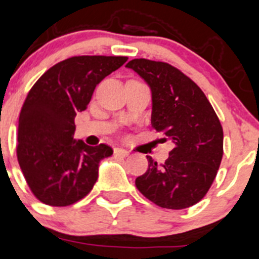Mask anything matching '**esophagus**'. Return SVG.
Returning <instances> with one entry per match:
<instances>
[{
    "mask_svg": "<svg viewBox=\"0 0 259 259\" xmlns=\"http://www.w3.org/2000/svg\"><path fill=\"white\" fill-rule=\"evenodd\" d=\"M113 153H115L116 156H120V157H127V156H129V152H127L126 149H124V148H115Z\"/></svg>",
    "mask_w": 259,
    "mask_h": 259,
    "instance_id": "esophagus-1",
    "label": "esophagus"
}]
</instances>
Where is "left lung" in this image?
Here are the masks:
<instances>
[{
  "instance_id": "8db88e82",
  "label": "left lung",
  "mask_w": 259,
  "mask_h": 259,
  "mask_svg": "<svg viewBox=\"0 0 259 259\" xmlns=\"http://www.w3.org/2000/svg\"><path fill=\"white\" fill-rule=\"evenodd\" d=\"M126 67L151 89L152 126L175 146L163 165L147 156L148 170L135 185L162 208L194 206L207 194L221 163V122L202 89L176 67L146 59L132 60Z\"/></svg>"
}]
</instances>
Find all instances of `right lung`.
I'll return each mask as SVG.
<instances>
[{
	"instance_id": "add662e5",
	"label": "right lung",
	"mask_w": 259,
	"mask_h": 259,
	"mask_svg": "<svg viewBox=\"0 0 259 259\" xmlns=\"http://www.w3.org/2000/svg\"><path fill=\"white\" fill-rule=\"evenodd\" d=\"M127 61L122 56H75L59 62L28 93L18 126V161L33 194L65 207L85 197L98 179L106 144L74 139L76 113L87 108L97 84Z\"/></svg>"
}]
</instances>
